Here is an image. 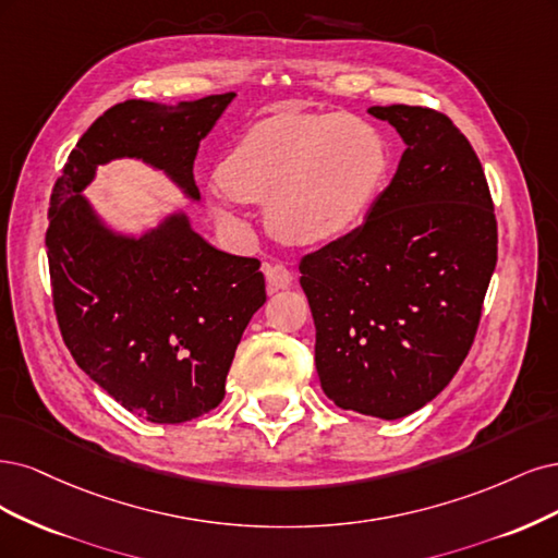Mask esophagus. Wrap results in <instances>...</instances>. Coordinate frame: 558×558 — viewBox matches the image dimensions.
Segmentation results:
<instances>
[{
    "label": "esophagus",
    "instance_id": "esophagus-1",
    "mask_svg": "<svg viewBox=\"0 0 558 558\" xmlns=\"http://www.w3.org/2000/svg\"><path fill=\"white\" fill-rule=\"evenodd\" d=\"M264 276H266V290L268 294H276L280 290H287L292 284L294 276L287 266L282 264H266L264 266Z\"/></svg>",
    "mask_w": 558,
    "mask_h": 558
}]
</instances>
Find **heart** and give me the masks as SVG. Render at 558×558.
<instances>
[{
  "instance_id": "b5f03b06",
  "label": "heart",
  "mask_w": 558,
  "mask_h": 558,
  "mask_svg": "<svg viewBox=\"0 0 558 558\" xmlns=\"http://www.w3.org/2000/svg\"><path fill=\"white\" fill-rule=\"evenodd\" d=\"M387 173V146L345 116H282L247 130L218 169L243 202H268L278 239L317 245L364 220Z\"/></svg>"
}]
</instances>
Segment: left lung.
Here are the masks:
<instances>
[{"label":"left lung","mask_w":558,"mask_h":558,"mask_svg":"<svg viewBox=\"0 0 558 558\" xmlns=\"http://www.w3.org/2000/svg\"><path fill=\"white\" fill-rule=\"evenodd\" d=\"M405 143L366 220L305 255L322 389L343 410L399 420L449 385L469 354L498 255L494 202L447 116L371 106Z\"/></svg>","instance_id":"1"}]
</instances>
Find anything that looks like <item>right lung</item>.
I'll return each mask as SVG.
<instances>
[{
    "mask_svg": "<svg viewBox=\"0 0 558 558\" xmlns=\"http://www.w3.org/2000/svg\"><path fill=\"white\" fill-rule=\"evenodd\" d=\"M233 97L116 104L81 136L50 196L46 247L64 345L89 380L155 424L190 422L225 399L233 352L266 301L259 259L213 247L185 213L124 236L81 192L99 165L134 157L199 202L194 157Z\"/></svg>",
    "mask_w": 558,
    "mask_h": 558,
    "instance_id": "add662e5",
    "label": "right lung"
}]
</instances>
